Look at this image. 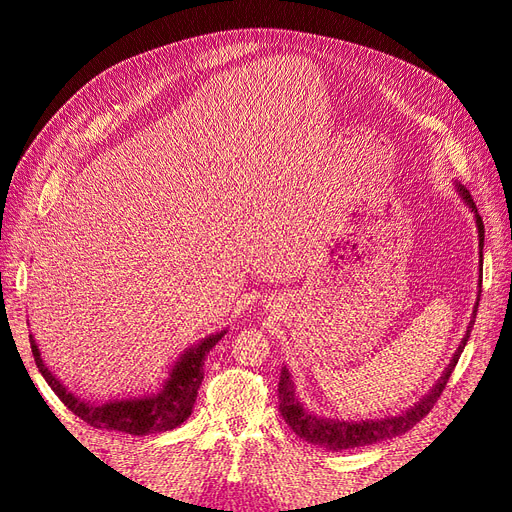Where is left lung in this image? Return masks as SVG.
<instances>
[{"instance_id":"8db88e82","label":"left lung","mask_w":512,"mask_h":512,"mask_svg":"<svg viewBox=\"0 0 512 512\" xmlns=\"http://www.w3.org/2000/svg\"><path fill=\"white\" fill-rule=\"evenodd\" d=\"M457 192L463 198V203L470 207V211L474 213L476 218V228H478V254H480V265H483V245H485V226L483 220H480L478 209L474 205V200L470 196V192L463 188V185L457 183ZM483 284V280H478V288ZM478 301H480V290H478V299L474 303V312L468 324V331L463 335L459 348L455 350L451 363L444 369V374L440 376V380L431 386V391L421 399L416 401L414 406H410L408 410H404L401 414L395 416H384V418H365V421H337V418H322L316 416L309 410L303 408V404L299 401L297 393H294V380L290 369L284 365L282 374H280V384H277V393H280V412L284 416V421L288 423V427L297 433L299 438H303L309 444H316L327 448V451H346V448H359V446H367V444H376L382 440H391L395 436H401V433L410 431L423 416L429 414V410L436 404L438 397L442 395L444 386L451 378L453 369L459 361V356L466 348L472 327H474V318L478 312Z\"/></svg>"}]
</instances>
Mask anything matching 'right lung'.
<instances>
[{
    "label": "right lung",
    "mask_w": 512,
    "mask_h": 512,
    "mask_svg": "<svg viewBox=\"0 0 512 512\" xmlns=\"http://www.w3.org/2000/svg\"><path fill=\"white\" fill-rule=\"evenodd\" d=\"M224 335L226 331L209 335L200 344L185 350L173 365V369H170L166 382L156 393L108 399L102 401V404L85 401L79 395L70 393L59 382V378L53 376V371L44 365L34 335H29V342H32V354L40 374L49 382L55 395L64 401V406H68V410H72L76 416L83 418L85 423L96 429L123 431L130 433V436H149V433H160L179 427L192 414L200 382H203L205 376V356Z\"/></svg>",
    "instance_id": "add662e5"
}]
</instances>
